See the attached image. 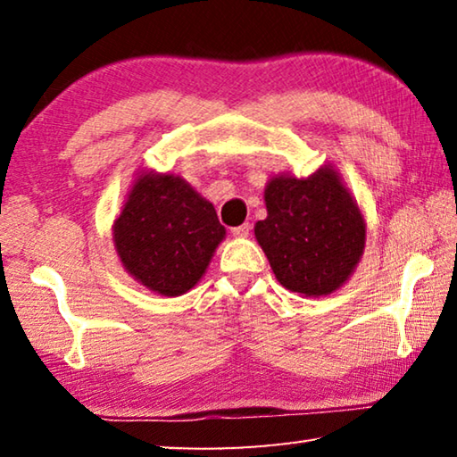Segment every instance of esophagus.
<instances>
[{"label": "esophagus", "instance_id": "esophagus-1", "mask_svg": "<svg viewBox=\"0 0 457 457\" xmlns=\"http://www.w3.org/2000/svg\"><path fill=\"white\" fill-rule=\"evenodd\" d=\"M250 223H242V226L237 228H231V236L234 237H247V234H250Z\"/></svg>", "mask_w": 457, "mask_h": 457}]
</instances>
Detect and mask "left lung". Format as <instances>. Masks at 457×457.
<instances>
[{"label": "left lung", "mask_w": 457, "mask_h": 457, "mask_svg": "<svg viewBox=\"0 0 457 457\" xmlns=\"http://www.w3.org/2000/svg\"><path fill=\"white\" fill-rule=\"evenodd\" d=\"M268 218L253 234L286 290L327 296L357 268L367 223L357 201L330 165L311 177L278 175L264 189Z\"/></svg>", "instance_id": "left-lung-1"}]
</instances>
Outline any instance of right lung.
Wrapping results in <instances>:
<instances>
[{
    "label": "right lung",
    "instance_id": "obj_1",
    "mask_svg": "<svg viewBox=\"0 0 457 457\" xmlns=\"http://www.w3.org/2000/svg\"><path fill=\"white\" fill-rule=\"evenodd\" d=\"M223 237L215 207L173 173L138 175L112 226L122 266L161 296L191 290Z\"/></svg>",
    "mask_w": 457,
    "mask_h": 457
}]
</instances>
